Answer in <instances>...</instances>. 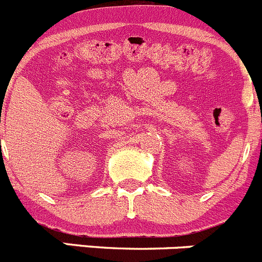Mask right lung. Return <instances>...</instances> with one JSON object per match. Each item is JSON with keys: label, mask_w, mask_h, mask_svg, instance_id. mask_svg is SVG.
I'll list each match as a JSON object with an SVG mask.
<instances>
[{"label": "right lung", "mask_w": 262, "mask_h": 262, "mask_svg": "<svg viewBox=\"0 0 262 262\" xmlns=\"http://www.w3.org/2000/svg\"><path fill=\"white\" fill-rule=\"evenodd\" d=\"M0 141H1V140H0Z\"/></svg>", "instance_id": "obj_1"}]
</instances>
